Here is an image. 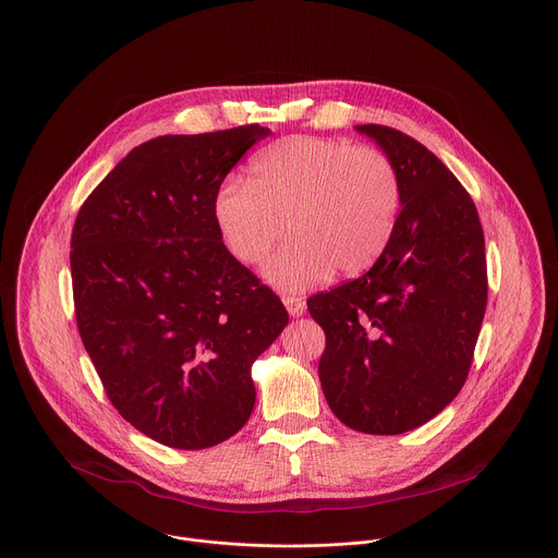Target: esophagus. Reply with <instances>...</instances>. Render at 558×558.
<instances>
[{
    "label": "esophagus",
    "instance_id": "esophagus-1",
    "mask_svg": "<svg viewBox=\"0 0 558 558\" xmlns=\"http://www.w3.org/2000/svg\"><path fill=\"white\" fill-rule=\"evenodd\" d=\"M282 302H284L289 315H293V317H300L306 311V302L298 295H282Z\"/></svg>",
    "mask_w": 558,
    "mask_h": 558
}]
</instances>
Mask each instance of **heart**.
<instances>
[{
  "mask_svg": "<svg viewBox=\"0 0 558 558\" xmlns=\"http://www.w3.org/2000/svg\"><path fill=\"white\" fill-rule=\"evenodd\" d=\"M399 210V172L384 150L304 135L258 150L247 181L221 183L213 204L223 243L245 265H260L284 230L293 234L265 267L284 291L311 289L335 269L359 276L373 267Z\"/></svg>",
  "mask_w": 558,
  "mask_h": 558,
  "instance_id": "heart-1",
  "label": "heart"
}]
</instances>
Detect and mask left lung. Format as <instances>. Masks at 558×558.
Wrapping results in <instances>:
<instances>
[{
  "label": "left lung",
  "mask_w": 558,
  "mask_h": 558,
  "mask_svg": "<svg viewBox=\"0 0 558 558\" xmlns=\"http://www.w3.org/2000/svg\"><path fill=\"white\" fill-rule=\"evenodd\" d=\"M401 181L395 234L361 278L308 298L324 328L319 381L350 429L395 436L440 414L462 390L482 328L488 280L471 195L421 142L359 124Z\"/></svg>",
  "instance_id": "8db88e82"
}]
</instances>
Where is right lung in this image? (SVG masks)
Returning <instances> with one entry per match:
<instances>
[{"label":"right lung","instance_id":"right-lung-1","mask_svg":"<svg viewBox=\"0 0 558 558\" xmlns=\"http://www.w3.org/2000/svg\"><path fill=\"white\" fill-rule=\"evenodd\" d=\"M269 129L159 135L85 199L72 230L74 311L118 410L172 449L234 436L256 403L252 363L289 324L280 298L223 245L213 204Z\"/></svg>","mask_w":558,"mask_h":558}]
</instances>
